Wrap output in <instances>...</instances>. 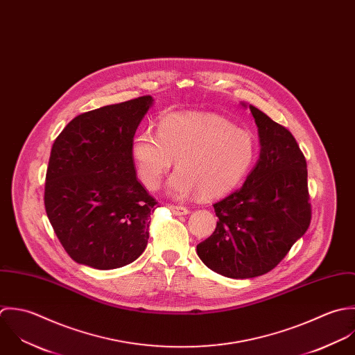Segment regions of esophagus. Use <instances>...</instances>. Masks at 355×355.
Returning a JSON list of instances; mask_svg holds the SVG:
<instances>
[{
  "instance_id": "34e87169",
  "label": "esophagus",
  "mask_w": 355,
  "mask_h": 355,
  "mask_svg": "<svg viewBox=\"0 0 355 355\" xmlns=\"http://www.w3.org/2000/svg\"><path fill=\"white\" fill-rule=\"evenodd\" d=\"M170 210L174 215H187V214H189V210L187 207H182V206H170Z\"/></svg>"
}]
</instances>
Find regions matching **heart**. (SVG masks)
<instances>
[{
	"label": "heart",
	"instance_id": "obj_1",
	"mask_svg": "<svg viewBox=\"0 0 355 355\" xmlns=\"http://www.w3.org/2000/svg\"><path fill=\"white\" fill-rule=\"evenodd\" d=\"M130 152L148 189L159 188L177 159L168 195L182 199L202 193L214 199L244 181L257 156V140L250 130L215 114L171 112L159 121L157 133L139 132Z\"/></svg>",
	"mask_w": 355,
	"mask_h": 355
}]
</instances>
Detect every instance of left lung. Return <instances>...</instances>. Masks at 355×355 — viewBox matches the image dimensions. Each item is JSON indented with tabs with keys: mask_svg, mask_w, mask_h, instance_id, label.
Segmentation results:
<instances>
[{
	"mask_svg": "<svg viewBox=\"0 0 355 355\" xmlns=\"http://www.w3.org/2000/svg\"><path fill=\"white\" fill-rule=\"evenodd\" d=\"M259 159L243 187L214 205L213 234L198 244L202 262L229 279H252L275 269L311 219L306 159L293 136L254 105Z\"/></svg>",
	"mask_w": 355,
	"mask_h": 355,
	"instance_id": "left-lung-1",
	"label": "left lung"
}]
</instances>
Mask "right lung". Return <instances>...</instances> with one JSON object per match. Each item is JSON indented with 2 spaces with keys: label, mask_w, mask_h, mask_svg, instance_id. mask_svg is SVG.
<instances>
[{
  "label": "right lung",
  "mask_w": 355,
  "mask_h": 355,
  "mask_svg": "<svg viewBox=\"0 0 355 355\" xmlns=\"http://www.w3.org/2000/svg\"><path fill=\"white\" fill-rule=\"evenodd\" d=\"M150 96L78 115L53 142L45 209L76 263L111 270L136 261L146 247L156 202L136 177L132 141Z\"/></svg>",
  "instance_id": "add662e5"
}]
</instances>
